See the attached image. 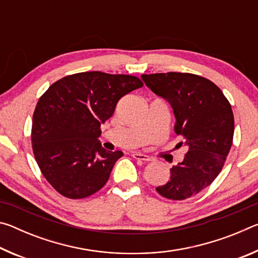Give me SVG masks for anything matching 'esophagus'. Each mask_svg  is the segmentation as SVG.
Returning a JSON list of instances; mask_svg holds the SVG:
<instances>
[{
	"mask_svg": "<svg viewBox=\"0 0 258 258\" xmlns=\"http://www.w3.org/2000/svg\"><path fill=\"white\" fill-rule=\"evenodd\" d=\"M132 157L138 160H143V161H150V157L145 154H141V152H132Z\"/></svg>",
	"mask_w": 258,
	"mask_h": 258,
	"instance_id": "esophagus-1",
	"label": "esophagus"
}]
</instances>
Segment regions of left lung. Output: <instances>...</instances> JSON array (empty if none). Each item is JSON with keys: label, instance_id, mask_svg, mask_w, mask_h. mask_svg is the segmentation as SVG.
Here are the masks:
<instances>
[{"label": "left lung", "instance_id": "1", "mask_svg": "<svg viewBox=\"0 0 258 258\" xmlns=\"http://www.w3.org/2000/svg\"><path fill=\"white\" fill-rule=\"evenodd\" d=\"M152 92L167 100L174 131L187 147L184 159L171 168L169 180L156 187L163 197L184 200L211 185L223 168L233 141L234 118L228 99L212 81L189 73L141 76Z\"/></svg>", "mask_w": 258, "mask_h": 258}]
</instances>
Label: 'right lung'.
Masks as SVG:
<instances>
[{
    "instance_id": "obj_1",
    "label": "right lung",
    "mask_w": 258,
    "mask_h": 258,
    "mask_svg": "<svg viewBox=\"0 0 258 258\" xmlns=\"http://www.w3.org/2000/svg\"><path fill=\"white\" fill-rule=\"evenodd\" d=\"M142 86L135 76L85 72L46 90L33 115L32 146L43 176L55 191L82 199L106 184L123 152L103 149L100 126L121 97Z\"/></svg>"
}]
</instances>
